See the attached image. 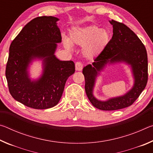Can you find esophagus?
Segmentation results:
<instances>
[{"label": "esophagus", "mask_w": 153, "mask_h": 153, "mask_svg": "<svg viewBox=\"0 0 153 153\" xmlns=\"http://www.w3.org/2000/svg\"><path fill=\"white\" fill-rule=\"evenodd\" d=\"M83 67H84V65L80 61H77L76 63V69L77 71H81L83 69Z\"/></svg>", "instance_id": "obj_1"}]
</instances>
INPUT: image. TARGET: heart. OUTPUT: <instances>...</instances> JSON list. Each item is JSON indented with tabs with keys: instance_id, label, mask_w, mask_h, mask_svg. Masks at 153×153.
I'll list each match as a JSON object with an SVG mask.
<instances>
[{
	"instance_id": "obj_1",
	"label": "heart",
	"mask_w": 153,
	"mask_h": 153,
	"mask_svg": "<svg viewBox=\"0 0 153 153\" xmlns=\"http://www.w3.org/2000/svg\"><path fill=\"white\" fill-rule=\"evenodd\" d=\"M111 34L107 30L102 29L98 25H92L82 27H76L71 30L70 40L64 39V45L70 49L72 44L84 46V55L92 58L101 53L110 41Z\"/></svg>"
}]
</instances>
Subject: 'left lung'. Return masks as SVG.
Instances as JSON below:
<instances>
[{
  "label": "left lung",
  "mask_w": 153,
  "mask_h": 153,
  "mask_svg": "<svg viewBox=\"0 0 153 153\" xmlns=\"http://www.w3.org/2000/svg\"><path fill=\"white\" fill-rule=\"evenodd\" d=\"M113 25L112 38L103 51L94 59L92 65L83 69L85 90L94 107L102 111H113L128 107L133 104L145 88L148 82V58L143 43L130 28L123 23L109 21ZM123 61L131 65L134 77L132 89L122 97L100 102L92 94L93 87L98 71L106 64Z\"/></svg>",
  "instance_id": "obj_1"
}]
</instances>
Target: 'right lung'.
<instances>
[{
  "instance_id": "1",
  "label": "right lung",
  "mask_w": 153,
  "mask_h": 153,
  "mask_svg": "<svg viewBox=\"0 0 153 153\" xmlns=\"http://www.w3.org/2000/svg\"><path fill=\"white\" fill-rule=\"evenodd\" d=\"M58 18L42 16L31 20L21 30L9 47L5 76L11 95L17 101L36 109H46L58 104L65 82L75 72L72 61H62L54 55L61 35ZM35 58L44 59L42 77L32 82L28 65Z\"/></svg>"
}]
</instances>
